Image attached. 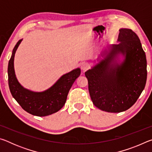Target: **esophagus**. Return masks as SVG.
Here are the masks:
<instances>
[{"label": "esophagus", "mask_w": 152, "mask_h": 152, "mask_svg": "<svg viewBox=\"0 0 152 152\" xmlns=\"http://www.w3.org/2000/svg\"><path fill=\"white\" fill-rule=\"evenodd\" d=\"M89 68V64L87 63H82L81 64V70L82 71H86Z\"/></svg>", "instance_id": "esophagus-1"}]
</instances>
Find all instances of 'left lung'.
<instances>
[{"instance_id": "obj_1", "label": "left lung", "mask_w": 152, "mask_h": 152, "mask_svg": "<svg viewBox=\"0 0 152 152\" xmlns=\"http://www.w3.org/2000/svg\"><path fill=\"white\" fill-rule=\"evenodd\" d=\"M117 42L107 45L98 58L99 62L85 72L94 105L109 113H121L132 107L147 80L145 53L136 33L120 29Z\"/></svg>"}]
</instances>
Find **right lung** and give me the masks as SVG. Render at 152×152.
<instances>
[{"instance_id": "obj_1", "label": "right lung", "mask_w": 152, "mask_h": 152, "mask_svg": "<svg viewBox=\"0 0 152 152\" xmlns=\"http://www.w3.org/2000/svg\"><path fill=\"white\" fill-rule=\"evenodd\" d=\"M22 40L15 45L9 61V86L12 96L25 111L33 115L45 117L58 112L65 104L69 91L80 75V69L77 68L64 74L44 91L34 92L25 88L18 81L14 68L15 54Z\"/></svg>"}]
</instances>
